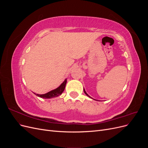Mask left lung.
I'll return each mask as SVG.
<instances>
[{"label": "left lung", "mask_w": 148, "mask_h": 148, "mask_svg": "<svg viewBox=\"0 0 148 148\" xmlns=\"http://www.w3.org/2000/svg\"><path fill=\"white\" fill-rule=\"evenodd\" d=\"M84 93H85V94H86V95L87 96H88V94H87V93L86 92V91H85V90H84ZM89 97H90V96H89Z\"/></svg>", "instance_id": "obj_1"}]
</instances>
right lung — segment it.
<instances>
[{"instance_id":"1","label":"right lung","mask_w":148,"mask_h":148,"mask_svg":"<svg viewBox=\"0 0 148 148\" xmlns=\"http://www.w3.org/2000/svg\"><path fill=\"white\" fill-rule=\"evenodd\" d=\"M66 83V79H65V81L62 83V84H61L60 86L56 88V89H53V90L49 91L46 94H44V95H37L39 97H41L42 98H52V97H57L59 95H60L63 92V91H64L65 88V85Z\"/></svg>"}]
</instances>
